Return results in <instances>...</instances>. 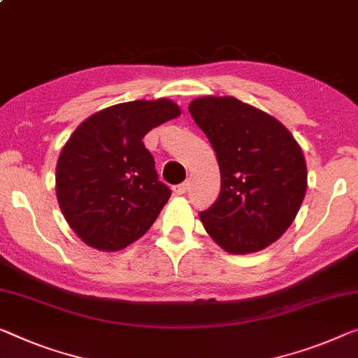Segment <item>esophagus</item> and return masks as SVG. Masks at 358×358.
<instances>
[{
  "instance_id": "1",
  "label": "esophagus",
  "mask_w": 358,
  "mask_h": 358,
  "mask_svg": "<svg viewBox=\"0 0 358 358\" xmlns=\"http://www.w3.org/2000/svg\"><path fill=\"white\" fill-rule=\"evenodd\" d=\"M172 189H173V193H175V194L181 196V194H185L186 191L189 189V183H188V181H183V183H180V185H175Z\"/></svg>"
}]
</instances>
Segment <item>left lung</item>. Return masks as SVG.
I'll return each instance as SVG.
<instances>
[{
	"label": "left lung",
	"instance_id": "obj_1",
	"mask_svg": "<svg viewBox=\"0 0 358 358\" xmlns=\"http://www.w3.org/2000/svg\"><path fill=\"white\" fill-rule=\"evenodd\" d=\"M188 109L220 167V196L199 213L206 231L230 254L268 248L291 227L306 196L301 146L273 115L233 96H202Z\"/></svg>",
	"mask_w": 358,
	"mask_h": 358
}]
</instances>
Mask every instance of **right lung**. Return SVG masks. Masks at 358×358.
<instances>
[{"mask_svg":"<svg viewBox=\"0 0 358 358\" xmlns=\"http://www.w3.org/2000/svg\"><path fill=\"white\" fill-rule=\"evenodd\" d=\"M167 98L138 99L90 115L56 165V196L69 227L90 248L114 252L145 234L170 197L143 138L177 119Z\"/></svg>","mask_w":358,"mask_h":358,"instance_id":"obj_1","label":"right lung"}]
</instances>
